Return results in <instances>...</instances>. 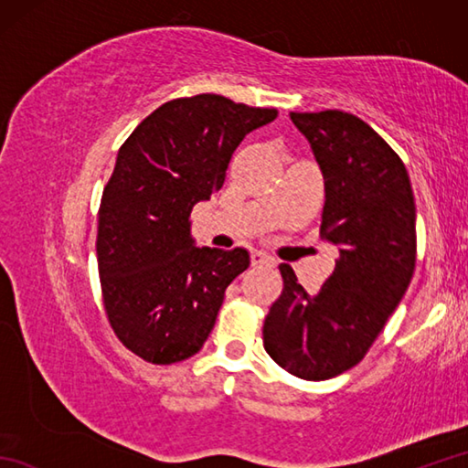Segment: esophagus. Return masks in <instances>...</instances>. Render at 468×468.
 <instances>
[{
	"instance_id": "34e87169",
	"label": "esophagus",
	"mask_w": 468,
	"mask_h": 468,
	"mask_svg": "<svg viewBox=\"0 0 468 468\" xmlns=\"http://www.w3.org/2000/svg\"><path fill=\"white\" fill-rule=\"evenodd\" d=\"M251 265L253 267H267V270H271V267H275V260L270 255L261 253V251H253L251 253Z\"/></svg>"
}]
</instances>
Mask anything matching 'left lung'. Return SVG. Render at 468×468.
I'll list each match as a JSON object with an SVG mask.
<instances>
[{"mask_svg": "<svg viewBox=\"0 0 468 468\" xmlns=\"http://www.w3.org/2000/svg\"><path fill=\"white\" fill-rule=\"evenodd\" d=\"M325 181L322 235L337 245L315 295L282 263L283 292L263 324V346L302 380H327L362 362L409 290L416 267V207L402 158L362 118L292 112Z\"/></svg>", "mask_w": 468, "mask_h": 468, "instance_id": "8db88e82", "label": "left lung"}]
</instances>
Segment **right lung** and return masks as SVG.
<instances>
[{"label":"right lung","mask_w":468,"mask_h":468,"mask_svg":"<svg viewBox=\"0 0 468 468\" xmlns=\"http://www.w3.org/2000/svg\"><path fill=\"white\" fill-rule=\"evenodd\" d=\"M275 116L218 94L175 98L118 151L98 211V273L108 324L144 362L168 366L201 350L227 285L250 267L241 247H195L188 217L223 186L245 134Z\"/></svg>","instance_id":"obj_1"}]
</instances>
